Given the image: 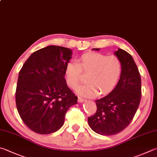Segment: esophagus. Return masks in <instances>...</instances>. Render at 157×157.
Segmentation results:
<instances>
[{
    "instance_id": "obj_1",
    "label": "esophagus",
    "mask_w": 157,
    "mask_h": 157,
    "mask_svg": "<svg viewBox=\"0 0 157 157\" xmlns=\"http://www.w3.org/2000/svg\"><path fill=\"white\" fill-rule=\"evenodd\" d=\"M78 100L79 102H83V101H84L85 100H86V99L82 98H80V97H78Z\"/></svg>"
}]
</instances>
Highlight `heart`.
<instances>
[{
    "label": "heart",
    "mask_w": 157,
    "mask_h": 157,
    "mask_svg": "<svg viewBox=\"0 0 157 157\" xmlns=\"http://www.w3.org/2000/svg\"><path fill=\"white\" fill-rule=\"evenodd\" d=\"M122 71L123 64L117 56L88 52L82 54L78 62H68L65 78L71 88H75L82 80V73L88 74V82L78 88V93L84 96H93L98 93L103 95L115 88Z\"/></svg>",
    "instance_id": "obj_1"
}]
</instances>
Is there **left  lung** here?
Masks as SVG:
<instances>
[{
    "label": "left lung",
    "mask_w": 157,
    "mask_h": 157,
    "mask_svg": "<svg viewBox=\"0 0 157 157\" xmlns=\"http://www.w3.org/2000/svg\"><path fill=\"white\" fill-rule=\"evenodd\" d=\"M115 54L123 64L121 78L110 93L95 100L96 113L88 118L91 129L105 136L121 132L130 124L141 98V76L132 57L121 49Z\"/></svg>",
    "instance_id": "8db88e82"
}]
</instances>
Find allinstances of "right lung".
<instances>
[{"label": "right lung", "mask_w": 157, "mask_h": 157, "mask_svg": "<svg viewBox=\"0 0 157 157\" xmlns=\"http://www.w3.org/2000/svg\"><path fill=\"white\" fill-rule=\"evenodd\" d=\"M71 55L67 48L48 46L31 54L20 71L16 108L22 121L33 132H56L64 124L68 109L78 103V97L64 78Z\"/></svg>", "instance_id": "right-lung-1"}]
</instances>
